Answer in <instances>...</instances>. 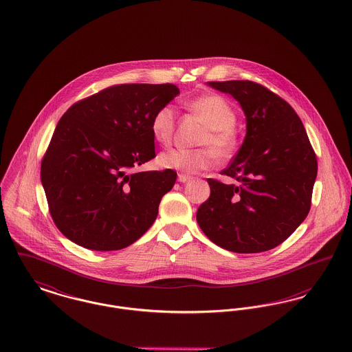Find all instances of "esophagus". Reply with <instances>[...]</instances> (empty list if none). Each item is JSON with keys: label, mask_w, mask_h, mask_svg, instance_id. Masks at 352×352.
<instances>
[{"label": "esophagus", "mask_w": 352, "mask_h": 352, "mask_svg": "<svg viewBox=\"0 0 352 352\" xmlns=\"http://www.w3.org/2000/svg\"><path fill=\"white\" fill-rule=\"evenodd\" d=\"M188 179H190V177L186 175V174H178V181H179L181 184H185Z\"/></svg>", "instance_id": "34e87169"}]
</instances>
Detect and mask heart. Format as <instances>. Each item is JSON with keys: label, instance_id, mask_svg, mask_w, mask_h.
Listing matches in <instances>:
<instances>
[{"label": "heart", "instance_id": "1", "mask_svg": "<svg viewBox=\"0 0 352 352\" xmlns=\"http://www.w3.org/2000/svg\"><path fill=\"white\" fill-rule=\"evenodd\" d=\"M186 107L208 126V131L201 138V145L210 146L197 150L171 148L160 155V165L186 174H195L215 165L219 155H228L235 146L234 129L236 111L228 100L218 94H206L191 100ZM175 110L171 104H164L155 110L150 121L153 138L166 146L171 142ZM214 148L212 149V147Z\"/></svg>", "mask_w": 352, "mask_h": 352}]
</instances>
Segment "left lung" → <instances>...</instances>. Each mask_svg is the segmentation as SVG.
<instances>
[{
  "instance_id": "obj_1",
  "label": "left lung",
  "mask_w": 352,
  "mask_h": 352,
  "mask_svg": "<svg viewBox=\"0 0 352 352\" xmlns=\"http://www.w3.org/2000/svg\"><path fill=\"white\" fill-rule=\"evenodd\" d=\"M242 106L248 131L222 171L238 181L208 178L210 198L197 211L207 238L232 252L276 248L306 219L318 162L295 110L267 87L252 81L207 82Z\"/></svg>"
}]
</instances>
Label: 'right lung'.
<instances>
[{
  "instance_id": "obj_1",
  "label": "right lung",
  "mask_w": 352,
  "mask_h": 352,
  "mask_svg": "<svg viewBox=\"0 0 352 352\" xmlns=\"http://www.w3.org/2000/svg\"><path fill=\"white\" fill-rule=\"evenodd\" d=\"M178 94L173 83H124L67 109L41 162L50 215L67 239L121 250L154 223L177 173L131 170L155 157L151 117Z\"/></svg>"
}]
</instances>
